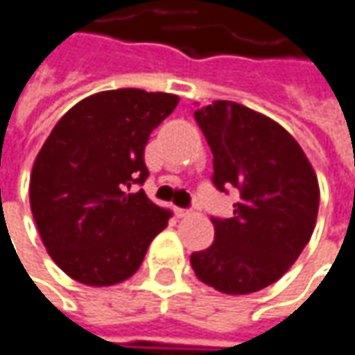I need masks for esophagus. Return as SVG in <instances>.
<instances>
[{"label": "esophagus", "mask_w": 355, "mask_h": 355, "mask_svg": "<svg viewBox=\"0 0 355 355\" xmlns=\"http://www.w3.org/2000/svg\"><path fill=\"white\" fill-rule=\"evenodd\" d=\"M189 214H191L189 209H180V207H175V216H177V218H187Z\"/></svg>", "instance_id": "obj_1"}]
</instances>
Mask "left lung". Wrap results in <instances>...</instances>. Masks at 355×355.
<instances>
[{"label":"left lung","instance_id":"1","mask_svg":"<svg viewBox=\"0 0 355 355\" xmlns=\"http://www.w3.org/2000/svg\"><path fill=\"white\" fill-rule=\"evenodd\" d=\"M214 154V184L236 187L234 218L211 220L214 245L191 254L195 275L222 294L275 284L309 245L319 178L300 144L273 119L230 101L195 110Z\"/></svg>","mask_w":355,"mask_h":355}]
</instances>
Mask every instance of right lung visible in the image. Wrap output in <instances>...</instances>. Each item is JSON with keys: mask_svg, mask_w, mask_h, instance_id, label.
<instances>
[{"mask_svg": "<svg viewBox=\"0 0 355 355\" xmlns=\"http://www.w3.org/2000/svg\"><path fill=\"white\" fill-rule=\"evenodd\" d=\"M178 96L119 88L71 107L53 127L31 173V209L40 241L71 279L105 288L129 279L171 211L144 191L150 133Z\"/></svg>", "mask_w": 355, "mask_h": 355, "instance_id": "right-lung-1", "label": "right lung"}]
</instances>
